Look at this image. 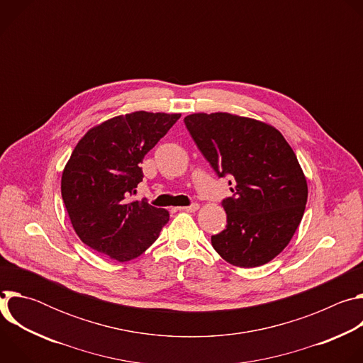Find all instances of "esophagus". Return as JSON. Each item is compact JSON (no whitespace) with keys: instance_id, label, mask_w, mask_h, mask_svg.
Returning a JSON list of instances; mask_svg holds the SVG:
<instances>
[{"instance_id":"1","label":"esophagus","mask_w":363,"mask_h":363,"mask_svg":"<svg viewBox=\"0 0 363 363\" xmlns=\"http://www.w3.org/2000/svg\"><path fill=\"white\" fill-rule=\"evenodd\" d=\"M178 210H179V211H186V213H195V211L199 210V205H198V203H192V205H189V206H179Z\"/></svg>"}]
</instances>
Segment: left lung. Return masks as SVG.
I'll return each instance as SVG.
<instances>
[{
  "mask_svg": "<svg viewBox=\"0 0 363 363\" xmlns=\"http://www.w3.org/2000/svg\"><path fill=\"white\" fill-rule=\"evenodd\" d=\"M184 122L218 177L233 179L234 196L223 201L227 227L211 237L214 250L241 269L272 262L293 238L307 202L294 150L274 126L257 119L216 112Z\"/></svg>",
  "mask_w": 363,
  "mask_h": 363,
  "instance_id": "obj_1",
  "label": "left lung"
}]
</instances>
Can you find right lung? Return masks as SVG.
I'll list each match as a JSON object with an SVG mask.
<instances>
[{"instance_id":"obj_1","label":"right lung","mask_w":363,"mask_h":363,"mask_svg":"<svg viewBox=\"0 0 363 363\" xmlns=\"http://www.w3.org/2000/svg\"><path fill=\"white\" fill-rule=\"evenodd\" d=\"M179 118L145 111L119 115L93 126L77 142L62 174V196L86 245L125 263L157 241L169 213L129 198L143 178V157Z\"/></svg>"}]
</instances>
